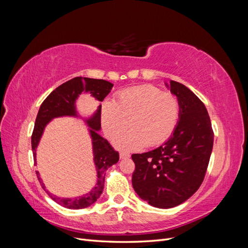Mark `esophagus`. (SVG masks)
<instances>
[{
	"instance_id": "34e87169",
	"label": "esophagus",
	"mask_w": 248,
	"mask_h": 248,
	"mask_svg": "<svg viewBox=\"0 0 248 248\" xmlns=\"http://www.w3.org/2000/svg\"><path fill=\"white\" fill-rule=\"evenodd\" d=\"M130 155L128 153H124V152H121L120 153V158L121 159H126V158H129Z\"/></svg>"
}]
</instances>
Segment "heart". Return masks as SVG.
Wrapping results in <instances>:
<instances>
[{"label":"heart","instance_id":"b5f03b06","mask_svg":"<svg viewBox=\"0 0 248 248\" xmlns=\"http://www.w3.org/2000/svg\"><path fill=\"white\" fill-rule=\"evenodd\" d=\"M179 118L177 97L153 85L122 90L112 102H103L100 110L102 130L109 139L124 130L129 120L131 129L114 140L117 148L125 151L162 144L175 131Z\"/></svg>","mask_w":248,"mask_h":248}]
</instances>
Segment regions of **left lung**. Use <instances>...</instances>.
Listing matches in <instances>:
<instances>
[{
    "mask_svg": "<svg viewBox=\"0 0 248 248\" xmlns=\"http://www.w3.org/2000/svg\"><path fill=\"white\" fill-rule=\"evenodd\" d=\"M166 86L180 103V118L170 138L152 151L132 154V186L149 205L169 209L182 204L205 178L214 133L205 104L192 91L170 80Z\"/></svg>",
    "mask_w": 248,
    "mask_h": 248,
    "instance_id": "obj_1",
    "label": "left lung"
}]
</instances>
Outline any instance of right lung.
Masks as SVG:
<instances>
[{
	"instance_id": "1",
	"label": "right lung",
	"mask_w": 248,
	"mask_h": 248,
	"mask_svg": "<svg viewBox=\"0 0 248 248\" xmlns=\"http://www.w3.org/2000/svg\"><path fill=\"white\" fill-rule=\"evenodd\" d=\"M111 82L104 79H95L89 78H74L64 82L61 86L55 89L41 104L38 115H37L34 130L32 134V150L34 156V164L36 161V149L39 145V141L46 125L52 119L60 117H79L77 110V100L81 93H90L92 97L99 102L103 101L112 88ZM100 110L101 104H99L94 114L86 118L84 121L89 127V133L92 140L93 160L97 172V181L95 186L88 193L77 198H59L55 194H51L46 189V186L42 183L39 177V171H37L39 182L42 184V188L46 191L48 196L59 205L68 209H84L98 200L103 191L104 178L106 171L112 164L119 161V153L115 151L109 142L103 139L98 131L101 129L100 124Z\"/></svg>"
}]
</instances>
